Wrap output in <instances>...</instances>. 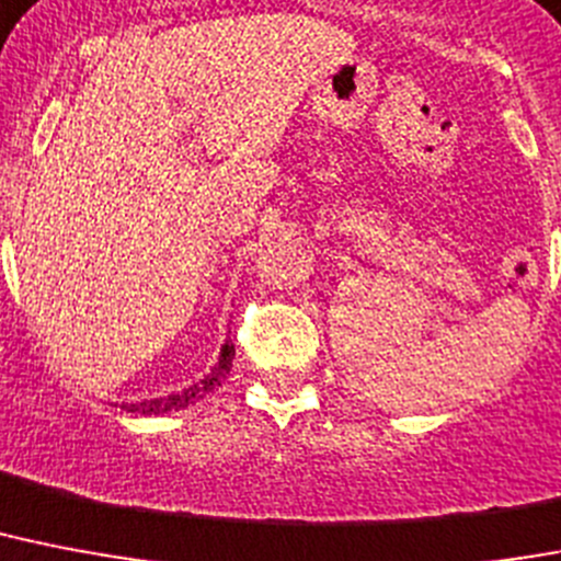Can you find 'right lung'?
<instances>
[{
  "label": "right lung",
  "instance_id": "obj_1",
  "mask_svg": "<svg viewBox=\"0 0 561 561\" xmlns=\"http://www.w3.org/2000/svg\"><path fill=\"white\" fill-rule=\"evenodd\" d=\"M233 357H236V345L227 340V343L221 345L218 366L213 368L207 377H204L202 383L190 386V389H184V391H175V394H167V398L140 400V403H123V409H126V412H138V414H167V412H178V409L193 407V403H198L204 394H209V391L216 389V386H221V380H225L227 371H230V366H233Z\"/></svg>",
  "mask_w": 561,
  "mask_h": 561
}]
</instances>
